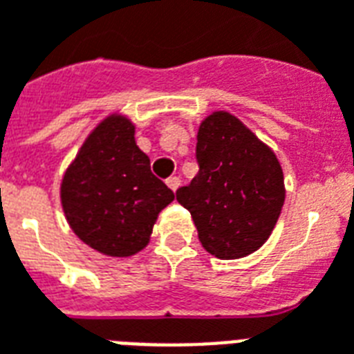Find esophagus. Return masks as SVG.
I'll use <instances>...</instances> for the list:
<instances>
[{"label": "esophagus", "mask_w": 354, "mask_h": 354, "mask_svg": "<svg viewBox=\"0 0 354 354\" xmlns=\"http://www.w3.org/2000/svg\"><path fill=\"white\" fill-rule=\"evenodd\" d=\"M166 185H168L169 190L175 192L180 186V179H179V177H169V179L166 180Z\"/></svg>", "instance_id": "1"}]
</instances>
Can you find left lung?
<instances>
[{
  "label": "left lung",
  "mask_w": 354,
  "mask_h": 354,
  "mask_svg": "<svg viewBox=\"0 0 354 354\" xmlns=\"http://www.w3.org/2000/svg\"><path fill=\"white\" fill-rule=\"evenodd\" d=\"M199 171L177 190L199 242L221 260L264 245L284 205V175L270 146L227 111L208 114L197 129Z\"/></svg>",
  "instance_id": "obj_1"
}]
</instances>
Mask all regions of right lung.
Returning <instances> with one entry per match:
<instances>
[{
	"instance_id": "right-lung-1",
	"label": "right lung",
	"mask_w": 354,
	"mask_h": 354,
	"mask_svg": "<svg viewBox=\"0 0 354 354\" xmlns=\"http://www.w3.org/2000/svg\"><path fill=\"white\" fill-rule=\"evenodd\" d=\"M134 123L120 112L86 136L60 183L66 221L86 245L106 257H133L146 248L158 214L175 194L151 174L136 146Z\"/></svg>"
}]
</instances>
